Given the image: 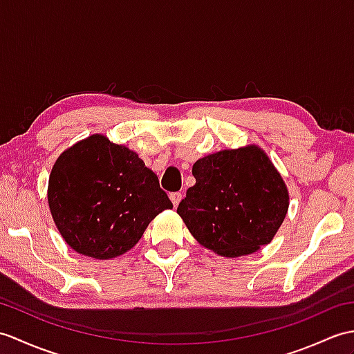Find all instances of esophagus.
<instances>
[{
    "mask_svg": "<svg viewBox=\"0 0 354 354\" xmlns=\"http://www.w3.org/2000/svg\"><path fill=\"white\" fill-rule=\"evenodd\" d=\"M180 199H183V194L180 193H170V201H171V203H174L175 208L179 205Z\"/></svg>",
    "mask_w": 354,
    "mask_h": 354,
    "instance_id": "obj_1",
    "label": "esophagus"
}]
</instances>
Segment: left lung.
<instances>
[{
    "label": "left lung",
    "mask_w": 354,
    "mask_h": 354,
    "mask_svg": "<svg viewBox=\"0 0 354 354\" xmlns=\"http://www.w3.org/2000/svg\"><path fill=\"white\" fill-rule=\"evenodd\" d=\"M196 184L178 214L205 248L221 257H241L268 244L290 205L288 190L257 146L220 151L194 162Z\"/></svg>",
    "instance_id": "8db88e82"
}]
</instances>
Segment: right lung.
Masks as SVG:
<instances>
[{"mask_svg": "<svg viewBox=\"0 0 354 354\" xmlns=\"http://www.w3.org/2000/svg\"><path fill=\"white\" fill-rule=\"evenodd\" d=\"M48 203L64 241L95 259L133 249L147 225L174 208L143 160L100 134L73 145L55 161Z\"/></svg>", "mask_w": 354, "mask_h": 354, "instance_id": "right-lung-1", "label": "right lung"}]
</instances>
